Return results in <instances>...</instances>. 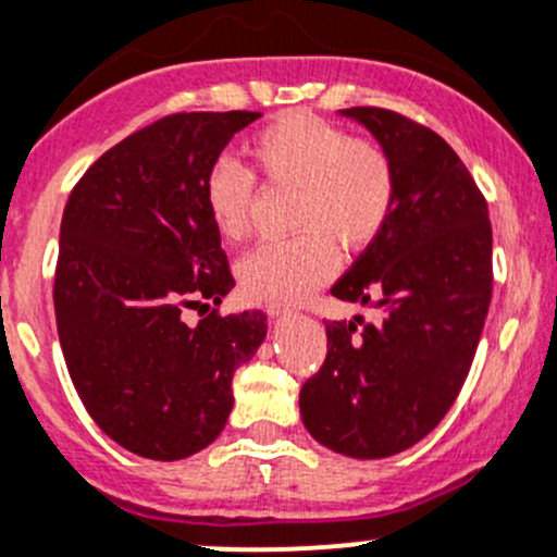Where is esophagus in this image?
<instances>
[{"mask_svg":"<svg viewBox=\"0 0 557 557\" xmlns=\"http://www.w3.org/2000/svg\"><path fill=\"white\" fill-rule=\"evenodd\" d=\"M294 309L288 307V304H269L267 307V314L269 318H283V314H290Z\"/></svg>","mask_w":557,"mask_h":557,"instance_id":"34e87169","label":"esophagus"}]
</instances>
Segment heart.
<instances>
[{"label": "heart", "mask_w": 557, "mask_h": 557, "mask_svg": "<svg viewBox=\"0 0 557 557\" xmlns=\"http://www.w3.org/2000/svg\"><path fill=\"white\" fill-rule=\"evenodd\" d=\"M248 154L263 181L296 191L290 230L301 232L239 261V288L253 301H298L336 272V245L362 250L384 232L397 181L382 146L309 111H288L250 138ZM202 202L215 234L239 243L250 230L253 175L219 160L205 175Z\"/></svg>", "instance_id": "b5f03b06"}]
</instances>
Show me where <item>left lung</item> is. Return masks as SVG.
I'll return each instance as SVG.
<instances>
[{
  "mask_svg": "<svg viewBox=\"0 0 557 557\" xmlns=\"http://www.w3.org/2000/svg\"><path fill=\"white\" fill-rule=\"evenodd\" d=\"M392 160L395 208L384 232L331 288L384 309L382 323H325L323 368L298 395L309 435L352 459L417 446L454 406L491 304V221L465 162L430 127L355 107Z\"/></svg>",
  "mask_w": 557,
  "mask_h": 557,
  "instance_id": "obj_1",
  "label": "left lung"
}]
</instances>
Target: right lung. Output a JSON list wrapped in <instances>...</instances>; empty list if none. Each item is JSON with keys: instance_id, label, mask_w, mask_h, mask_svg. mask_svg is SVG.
Here are the masks:
<instances>
[{"instance_id": "1", "label": "right lung", "mask_w": 557, "mask_h": 557, "mask_svg": "<svg viewBox=\"0 0 557 557\" xmlns=\"http://www.w3.org/2000/svg\"><path fill=\"white\" fill-rule=\"evenodd\" d=\"M259 116H162L98 157L63 210L52 301L69 376L92 421L144 459L208 448L232 413L234 371L267 336L261 309H213L197 325L181 314L234 288L202 184Z\"/></svg>"}]
</instances>
